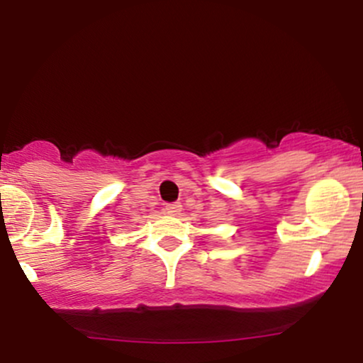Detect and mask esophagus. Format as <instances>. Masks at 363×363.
I'll use <instances>...</instances> for the list:
<instances>
[{
	"mask_svg": "<svg viewBox=\"0 0 363 363\" xmlns=\"http://www.w3.org/2000/svg\"><path fill=\"white\" fill-rule=\"evenodd\" d=\"M182 211L181 203H170V205L165 206V213L169 215H179Z\"/></svg>",
	"mask_w": 363,
	"mask_h": 363,
	"instance_id": "obj_1",
	"label": "esophagus"
}]
</instances>
